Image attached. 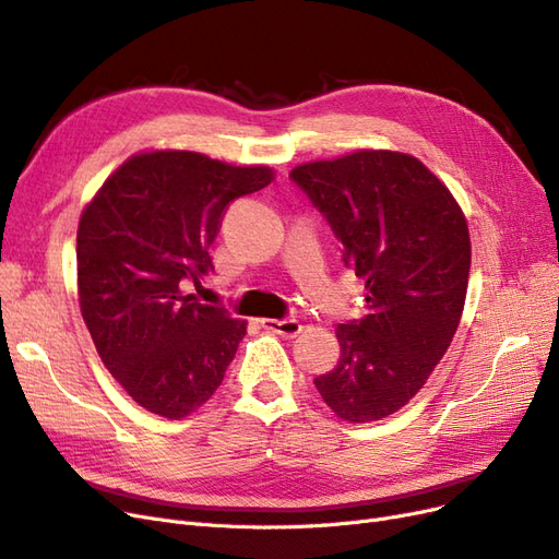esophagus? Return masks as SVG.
<instances>
[{
    "label": "esophagus",
    "mask_w": 559,
    "mask_h": 559,
    "mask_svg": "<svg viewBox=\"0 0 559 559\" xmlns=\"http://www.w3.org/2000/svg\"><path fill=\"white\" fill-rule=\"evenodd\" d=\"M261 325L265 331H273L284 337H296L302 331V323L298 319H261Z\"/></svg>",
    "instance_id": "obj_1"
}]
</instances>
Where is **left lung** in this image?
<instances>
[{"label":"left lung","mask_w":559,"mask_h":559,"mask_svg":"<svg viewBox=\"0 0 559 559\" xmlns=\"http://www.w3.org/2000/svg\"><path fill=\"white\" fill-rule=\"evenodd\" d=\"M288 176L365 280V312L337 325L340 360L314 386L342 420H381L426 386L457 331L472 263L465 213L407 152L356 150Z\"/></svg>","instance_id":"8db88e82"}]
</instances>
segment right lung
<instances>
[{
  "label": "right lung",
  "mask_w": 559,
  "mask_h": 559,
  "mask_svg": "<svg viewBox=\"0 0 559 559\" xmlns=\"http://www.w3.org/2000/svg\"><path fill=\"white\" fill-rule=\"evenodd\" d=\"M275 180L191 150H143L83 207L75 236L81 314L106 370L143 409L180 420L213 397L247 333L245 319L203 305L228 203Z\"/></svg>",
  "instance_id": "1"
}]
</instances>
